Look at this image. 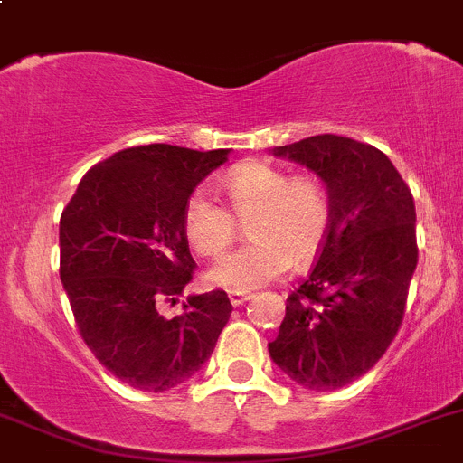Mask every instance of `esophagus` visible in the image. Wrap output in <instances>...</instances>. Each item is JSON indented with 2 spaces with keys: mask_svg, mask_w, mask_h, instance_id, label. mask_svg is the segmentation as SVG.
I'll use <instances>...</instances> for the list:
<instances>
[{
  "mask_svg": "<svg viewBox=\"0 0 463 463\" xmlns=\"http://www.w3.org/2000/svg\"><path fill=\"white\" fill-rule=\"evenodd\" d=\"M250 298H253V293H249V291H231V293H228V300H231L232 307L244 305V302L250 300Z\"/></svg>",
  "mask_w": 463,
  "mask_h": 463,
  "instance_id": "34e87169",
  "label": "esophagus"
}]
</instances>
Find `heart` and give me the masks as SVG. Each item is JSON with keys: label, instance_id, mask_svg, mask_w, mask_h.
Instances as JSON below:
<instances>
[{"label": "heart", "instance_id": "b5f03b06", "mask_svg": "<svg viewBox=\"0 0 463 463\" xmlns=\"http://www.w3.org/2000/svg\"><path fill=\"white\" fill-rule=\"evenodd\" d=\"M222 203L194 193L184 208V232L205 258L223 253L237 235V222H246L249 244L223 255L208 279L228 291H253L287 273L291 266L309 264L325 246L331 228V197L318 176H291L266 163H241L222 179Z\"/></svg>", "mask_w": 463, "mask_h": 463}]
</instances>
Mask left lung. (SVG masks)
<instances>
[{
    "label": "left lung",
    "mask_w": 463,
    "mask_h": 463,
    "mask_svg": "<svg viewBox=\"0 0 463 463\" xmlns=\"http://www.w3.org/2000/svg\"><path fill=\"white\" fill-rule=\"evenodd\" d=\"M273 154L325 181L331 228L269 354L298 385L338 390L376 365L403 322L419 260L414 199L390 158L354 138L320 134Z\"/></svg>",
    "instance_id": "left-lung-1"
}]
</instances>
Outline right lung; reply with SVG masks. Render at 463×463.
<instances>
[{"label": "right lung", "mask_w": 463, "mask_h": 463, "mask_svg": "<svg viewBox=\"0 0 463 463\" xmlns=\"http://www.w3.org/2000/svg\"><path fill=\"white\" fill-rule=\"evenodd\" d=\"M228 149L197 152L165 143L116 152L82 176L60 219V279L78 331L116 378L165 392L193 378L231 318L226 291L190 296L193 279L184 208L199 184L228 161Z\"/></svg>", "instance_id": "obj_1"}]
</instances>
